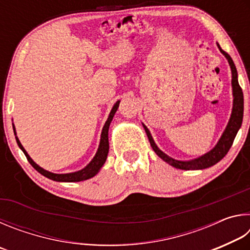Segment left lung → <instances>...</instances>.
<instances>
[{
    "mask_svg": "<svg viewBox=\"0 0 250 250\" xmlns=\"http://www.w3.org/2000/svg\"><path fill=\"white\" fill-rule=\"evenodd\" d=\"M219 49H221V52L225 55V57L227 58V61L229 62V66L231 68V86H232V95H234V104H232V111H231L229 122H228L226 129L224 131L222 138L219 139L216 146H215L211 151H209L208 153L204 154L198 159L192 160V161H176L174 159L170 158V156H167L166 153H163V152L155 146L153 139L151 137L150 131L147 130L146 125H143L146 129L147 138H149L152 149L154 150L155 153L158 154L161 159L164 160L166 162L171 164L172 167H174L176 168H181V170H203V168L213 167L214 164L219 162V161H221L224 156L227 154V152L229 151L230 146H232V142H234L236 134L238 132L240 125H242L243 115H244V95H243L242 88H240L238 83V79H237V69L229 55H228L226 52H224L221 47H219Z\"/></svg>",
    "mask_w": 250,
    "mask_h": 250,
    "instance_id": "1",
    "label": "left lung"
}]
</instances>
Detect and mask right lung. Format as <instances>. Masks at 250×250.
Masks as SVG:
<instances>
[{"mask_svg": "<svg viewBox=\"0 0 250 250\" xmlns=\"http://www.w3.org/2000/svg\"><path fill=\"white\" fill-rule=\"evenodd\" d=\"M119 103H120V101H117V103L115 104V105H113L112 109H111V112H110V115H109L108 120L105 121V124L104 125L103 132H101L100 145H99V147H98V151H97V153L95 155V158L92 159L91 162L88 164L86 167L83 168V170L78 171V172L68 173V174H55V173L46 171V170H44V168H42L41 167L37 166V164L34 162V161L31 158H29V155L27 154V152L25 151L23 146L21 145V142H20L18 137H15L16 142H18V145L21 147V150L24 152V154H25V156H26V159H27L28 162L31 163V166L34 168H35L37 172H40L42 175H44L46 177H48V179H50V180L57 181V182H80V181L88 180V179H90V177L95 176L97 173L99 172L101 167L104 166V162H105V160H107V155H108V152H109L108 130H109L110 122L112 121V118H113V116H115V113L117 111L118 107H119ZM13 129H14V126H13ZM14 131H15V129H14Z\"/></svg>", "mask_w": 250, "mask_h": 250, "instance_id": "add662e5", "label": "right lung"}]
</instances>
